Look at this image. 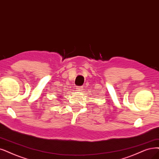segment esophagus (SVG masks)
Instances as JSON below:
<instances>
[{"mask_svg":"<svg viewBox=\"0 0 159 159\" xmlns=\"http://www.w3.org/2000/svg\"><path fill=\"white\" fill-rule=\"evenodd\" d=\"M76 91H78V92H81L82 90H83V87L82 86H76Z\"/></svg>","mask_w":159,"mask_h":159,"instance_id":"esophagus-1","label":"esophagus"}]
</instances>
